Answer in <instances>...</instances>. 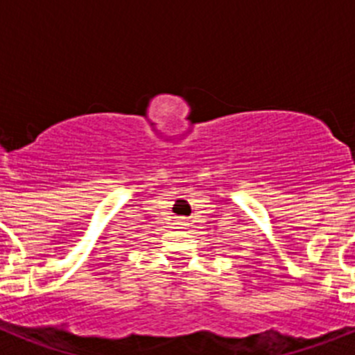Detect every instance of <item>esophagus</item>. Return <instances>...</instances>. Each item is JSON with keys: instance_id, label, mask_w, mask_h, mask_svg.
Wrapping results in <instances>:
<instances>
[{"instance_id": "34e87169", "label": "esophagus", "mask_w": 355, "mask_h": 355, "mask_svg": "<svg viewBox=\"0 0 355 355\" xmlns=\"http://www.w3.org/2000/svg\"><path fill=\"white\" fill-rule=\"evenodd\" d=\"M180 222H181V224H183V222H184V220H180Z\"/></svg>"}]
</instances>
